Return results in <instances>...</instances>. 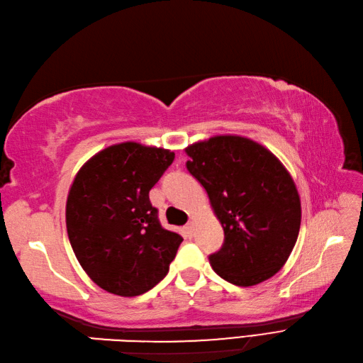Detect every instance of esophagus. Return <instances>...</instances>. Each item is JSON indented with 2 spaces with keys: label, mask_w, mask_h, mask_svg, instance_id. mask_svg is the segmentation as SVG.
Here are the masks:
<instances>
[{
  "label": "esophagus",
  "mask_w": 363,
  "mask_h": 363,
  "mask_svg": "<svg viewBox=\"0 0 363 363\" xmlns=\"http://www.w3.org/2000/svg\"><path fill=\"white\" fill-rule=\"evenodd\" d=\"M185 228H187V231H189L190 235H193V233H194V222H193V220H190L189 224H187V227H185Z\"/></svg>",
  "instance_id": "esophagus-1"
}]
</instances>
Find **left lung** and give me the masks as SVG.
<instances>
[{
    "instance_id": "left-lung-1",
    "label": "left lung",
    "mask_w": 363,
    "mask_h": 363,
    "mask_svg": "<svg viewBox=\"0 0 363 363\" xmlns=\"http://www.w3.org/2000/svg\"><path fill=\"white\" fill-rule=\"evenodd\" d=\"M187 170L208 194L224 228L211 268L238 286L273 277L290 257L301 228V196L285 165L253 139L218 135L185 148Z\"/></svg>"
}]
</instances>
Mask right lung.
I'll return each instance as SVG.
<instances>
[{
	"instance_id": "right-lung-1",
	"label": "right lung",
	"mask_w": 363,
	"mask_h": 363,
	"mask_svg": "<svg viewBox=\"0 0 363 363\" xmlns=\"http://www.w3.org/2000/svg\"><path fill=\"white\" fill-rule=\"evenodd\" d=\"M173 160L167 148L127 141L78 170L66 202L67 235L82 270L102 290L139 296L169 273L182 238L161 227L148 191Z\"/></svg>"
}]
</instances>
